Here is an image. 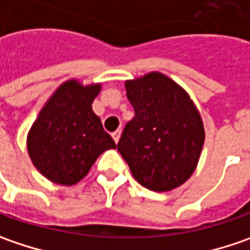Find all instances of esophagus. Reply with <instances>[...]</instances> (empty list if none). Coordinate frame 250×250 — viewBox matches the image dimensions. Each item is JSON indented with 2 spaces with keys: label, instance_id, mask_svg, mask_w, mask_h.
Masks as SVG:
<instances>
[{
  "label": "esophagus",
  "instance_id": "obj_1",
  "mask_svg": "<svg viewBox=\"0 0 250 250\" xmlns=\"http://www.w3.org/2000/svg\"><path fill=\"white\" fill-rule=\"evenodd\" d=\"M120 136H122V130H116L112 137H113L114 143H119V140H120Z\"/></svg>",
  "mask_w": 250,
  "mask_h": 250
}]
</instances>
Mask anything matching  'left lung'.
<instances>
[{
  "instance_id": "8db88e82",
  "label": "left lung",
  "mask_w": 250,
  "mask_h": 250,
  "mask_svg": "<svg viewBox=\"0 0 250 250\" xmlns=\"http://www.w3.org/2000/svg\"><path fill=\"white\" fill-rule=\"evenodd\" d=\"M125 86L134 117L122 133L119 152L141 186L154 191L179 188L194 172L204 144L196 104L161 72L125 81Z\"/></svg>"
}]
</instances>
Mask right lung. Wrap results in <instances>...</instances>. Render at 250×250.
<instances>
[{
	"label": "right lung",
	"mask_w": 250,
	"mask_h": 250,
	"mask_svg": "<svg viewBox=\"0 0 250 250\" xmlns=\"http://www.w3.org/2000/svg\"><path fill=\"white\" fill-rule=\"evenodd\" d=\"M101 88V83L68 80L42 107L26 144L33 165L44 178L72 186L88 175L102 152L116 148L92 110Z\"/></svg>",
	"instance_id": "obj_1"
}]
</instances>
